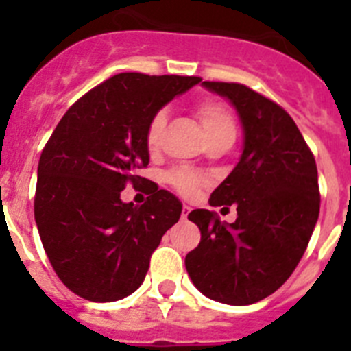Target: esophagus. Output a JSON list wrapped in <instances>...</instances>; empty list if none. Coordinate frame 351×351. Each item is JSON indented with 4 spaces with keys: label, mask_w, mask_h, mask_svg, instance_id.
<instances>
[{
    "label": "esophagus",
    "mask_w": 351,
    "mask_h": 351,
    "mask_svg": "<svg viewBox=\"0 0 351 351\" xmlns=\"http://www.w3.org/2000/svg\"><path fill=\"white\" fill-rule=\"evenodd\" d=\"M190 210H191L190 206H186V204L182 206V214H181L182 219H188V214H190Z\"/></svg>",
    "instance_id": "obj_1"
}]
</instances>
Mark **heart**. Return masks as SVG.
<instances>
[{
	"mask_svg": "<svg viewBox=\"0 0 351 351\" xmlns=\"http://www.w3.org/2000/svg\"><path fill=\"white\" fill-rule=\"evenodd\" d=\"M197 114L200 117L207 138H213L221 133H235V123L230 110L225 105L213 100H204L197 105ZM167 116L165 112H156L149 121L145 130V144L149 149H156L161 141V133L165 130ZM169 182L182 195H193L204 182L202 178H198L188 170H176L169 176Z\"/></svg>",
	"mask_w": 351,
	"mask_h": 351,
	"instance_id": "1",
	"label": "heart"
}]
</instances>
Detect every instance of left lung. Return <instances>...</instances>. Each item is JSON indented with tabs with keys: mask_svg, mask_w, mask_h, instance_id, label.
I'll return each mask as SVG.
<instances>
[{
	"mask_svg": "<svg viewBox=\"0 0 351 351\" xmlns=\"http://www.w3.org/2000/svg\"><path fill=\"white\" fill-rule=\"evenodd\" d=\"M202 86L230 101L243 126V154L209 200L213 207L235 204L237 219L191 210L188 219L202 237L186 255V271L209 299L247 306L274 293L302 258L320 213L318 170L280 105L243 84Z\"/></svg>",
	"mask_w": 351,
	"mask_h": 351,
	"instance_id": "8db88e82",
	"label": "left lung"
}]
</instances>
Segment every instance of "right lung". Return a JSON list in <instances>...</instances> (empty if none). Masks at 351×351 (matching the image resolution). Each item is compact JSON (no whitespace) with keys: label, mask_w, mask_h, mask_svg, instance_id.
<instances>
[{"label":"right lung","mask_w":351,"mask_h":351,"mask_svg":"<svg viewBox=\"0 0 351 351\" xmlns=\"http://www.w3.org/2000/svg\"><path fill=\"white\" fill-rule=\"evenodd\" d=\"M200 77L119 73L71 105L38 161L35 221L58 278L82 299L114 302L137 290L182 204L153 186L125 204L126 182L145 181V130L161 107Z\"/></svg>","instance_id":"obj_1"}]
</instances>
